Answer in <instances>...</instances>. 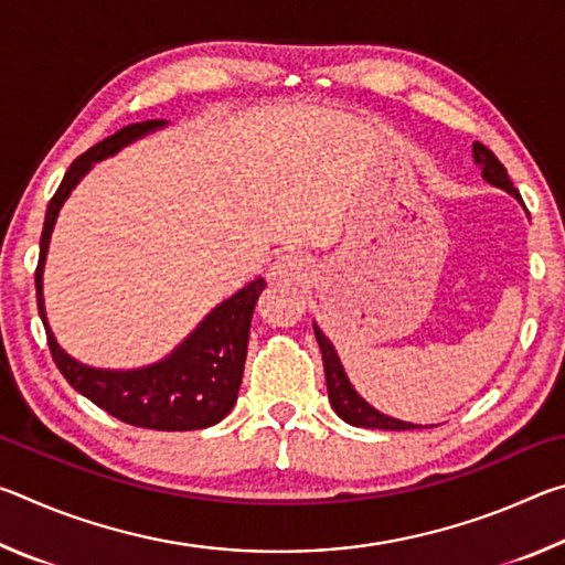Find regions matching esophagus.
Instances as JSON below:
<instances>
[{"mask_svg":"<svg viewBox=\"0 0 565 565\" xmlns=\"http://www.w3.org/2000/svg\"><path fill=\"white\" fill-rule=\"evenodd\" d=\"M306 271H309V264L301 254H284L271 266V276L276 281H301L306 279Z\"/></svg>","mask_w":565,"mask_h":565,"instance_id":"esophagus-1","label":"esophagus"}]
</instances>
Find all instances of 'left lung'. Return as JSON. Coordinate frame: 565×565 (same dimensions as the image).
Listing matches in <instances>:
<instances>
[{"label": "left lung", "mask_w": 565, "mask_h": 565, "mask_svg": "<svg viewBox=\"0 0 565 565\" xmlns=\"http://www.w3.org/2000/svg\"><path fill=\"white\" fill-rule=\"evenodd\" d=\"M473 161L481 167V174L489 184L509 191V194H513L521 202V194L519 189L513 186V181L509 179V171H505V167L495 159L493 151L489 147H483L481 141H476L473 145ZM313 333H317V341L323 356V371H327L329 401L333 411H337L347 424L361 426V428H381V431H411V428H424L416 424H406V420L391 418L386 414H381V411H376L374 406H369L366 401L353 391L347 371H343L339 361L337 349H333V343L323 337V331L317 327V323H313Z\"/></svg>", "instance_id": "1"}]
</instances>
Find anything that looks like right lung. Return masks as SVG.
Wrapping results in <instances>:
<instances>
[{
  "mask_svg": "<svg viewBox=\"0 0 565 565\" xmlns=\"http://www.w3.org/2000/svg\"><path fill=\"white\" fill-rule=\"evenodd\" d=\"M164 124L167 121L161 119L129 124L84 151L82 157H76L66 169L44 216L40 264L34 274L36 306H40L52 359L74 391H79L92 404H97L124 424L154 428V431H196V428L218 424L236 404L244 376L248 327H252L254 306L266 286L264 279H254L232 299L218 303L164 361L134 371L92 369L72 359L56 343L50 323H46L42 294V274L52 228L72 189L79 184V179L87 174L94 161L117 154L121 147L131 145L134 139L145 137L149 131L161 129Z\"/></svg>",
  "mask_w": 565,
  "mask_h": 565,
  "instance_id": "1",
  "label": "right lung"
}]
</instances>
